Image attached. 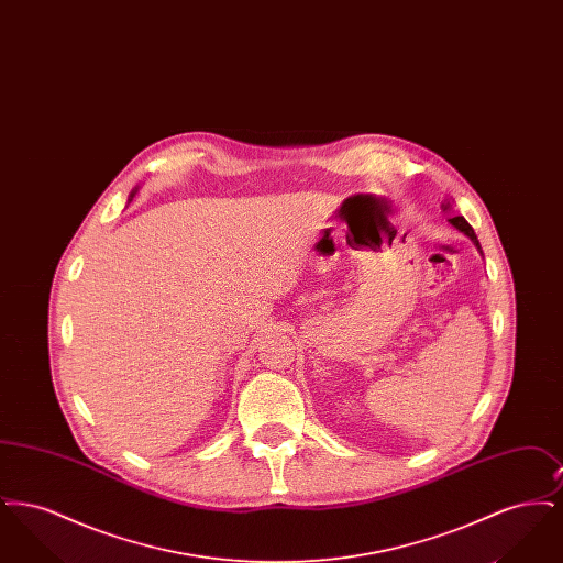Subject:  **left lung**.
Segmentation results:
<instances>
[{
  "label": "left lung",
  "instance_id": "1",
  "mask_svg": "<svg viewBox=\"0 0 563 563\" xmlns=\"http://www.w3.org/2000/svg\"><path fill=\"white\" fill-rule=\"evenodd\" d=\"M448 207H450V205H445V209H448ZM450 223L455 225L460 232H464V234H466L471 241L475 242V244L479 246V241H477V234H475V230L471 228V223H468L464 217H460V214H457V217H450ZM479 249H482V246H479Z\"/></svg>",
  "mask_w": 563,
  "mask_h": 563
}]
</instances>
